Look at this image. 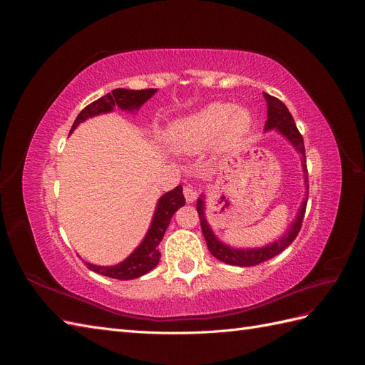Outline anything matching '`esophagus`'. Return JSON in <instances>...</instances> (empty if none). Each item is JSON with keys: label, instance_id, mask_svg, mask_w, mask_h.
Wrapping results in <instances>:
<instances>
[{"label": "esophagus", "instance_id": "esophagus-1", "mask_svg": "<svg viewBox=\"0 0 365 365\" xmlns=\"http://www.w3.org/2000/svg\"><path fill=\"white\" fill-rule=\"evenodd\" d=\"M184 196H185V201H187V202H193V201L196 200L197 193H196V190H193V187L185 185V187H184Z\"/></svg>", "mask_w": 365, "mask_h": 365}]
</instances>
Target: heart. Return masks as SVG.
Returning a JSON list of instances; mask_svg holds the SVG:
<instances>
[{
    "mask_svg": "<svg viewBox=\"0 0 365 365\" xmlns=\"http://www.w3.org/2000/svg\"><path fill=\"white\" fill-rule=\"evenodd\" d=\"M251 126L247 109H235L230 103H213L190 117L176 121L169 129V140L175 148L197 150L212 143L220 132L227 141L245 135Z\"/></svg>",
    "mask_w": 365,
    "mask_h": 365,
    "instance_id": "obj_1",
    "label": "heart"
}]
</instances>
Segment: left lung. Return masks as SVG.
Returning a JSON list of instances; mask_svg holds the SVG:
<instances>
[{
  "label": "left lung",
  "mask_w": 365,
  "mask_h": 365,
  "mask_svg": "<svg viewBox=\"0 0 365 365\" xmlns=\"http://www.w3.org/2000/svg\"><path fill=\"white\" fill-rule=\"evenodd\" d=\"M264 98H267V102H268V120H267V123H264V129L267 130L274 129V128L279 129L282 134L292 143L294 148L303 155V170L307 173L306 157H304V141H303L300 130H298L295 126V121L289 113V109L286 108V105L282 101H279L277 97L264 93ZM306 187H307L306 195H309L307 180H306ZM306 205H307V197L303 201L300 212H298L297 219L294 220V224L291 225L288 233H286L279 242H274V244L264 247V248H259V250H235V248H230L228 245L220 244V242L215 237L213 231L210 230L207 220H205L202 197L197 200L196 210H197V215H200L201 228H202V235L207 242V248L216 259H219L224 263H228V264H236V267H254V264H259L262 262H267L275 256H279V254L284 248H288L292 244L302 230Z\"/></svg>",
  "instance_id": "1"
}]
</instances>
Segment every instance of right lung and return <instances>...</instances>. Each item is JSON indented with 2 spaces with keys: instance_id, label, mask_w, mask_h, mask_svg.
<instances>
[{
  "instance_id": "1",
  "label": "right lung",
  "mask_w": 365,
  "mask_h": 365,
  "mask_svg": "<svg viewBox=\"0 0 365 365\" xmlns=\"http://www.w3.org/2000/svg\"><path fill=\"white\" fill-rule=\"evenodd\" d=\"M157 93L155 88H146V90H125V88H117L113 93H108L103 97L97 98L93 103L85 106L81 114L76 117L74 123L71 126V130L76 129V126L82 123L88 117H93L102 113L113 111L114 106H118L121 109H132L140 108L143 103ZM70 130V132H71ZM185 204L182 187L178 185L173 190L165 193L161 200L158 201L157 212L153 215L152 225L148 231V236L141 242V245L130 254V256L114 267H97V264L85 263L88 269H91L97 274L106 275V277L117 279V280H130L141 277L143 274L149 272L158 264L161 252H160V242L163 240V236L168 230L170 219L173 213Z\"/></svg>"
}]
</instances>
